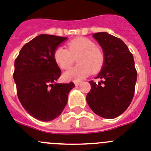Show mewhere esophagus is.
Returning a JSON list of instances; mask_svg holds the SVG:
<instances>
[{
  "label": "esophagus",
  "mask_w": 151,
  "mask_h": 151,
  "mask_svg": "<svg viewBox=\"0 0 151 151\" xmlns=\"http://www.w3.org/2000/svg\"><path fill=\"white\" fill-rule=\"evenodd\" d=\"M74 84H75V86H79L80 84H81V82L74 81Z\"/></svg>",
  "instance_id": "34e87169"
}]
</instances>
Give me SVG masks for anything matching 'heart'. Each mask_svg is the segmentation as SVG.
Returning a JSON list of instances; mask_svg holds the SVG:
<instances>
[{
  "instance_id": "heart-1",
  "label": "heart",
  "mask_w": 151,
  "mask_h": 151,
  "mask_svg": "<svg viewBox=\"0 0 151 151\" xmlns=\"http://www.w3.org/2000/svg\"><path fill=\"white\" fill-rule=\"evenodd\" d=\"M67 45V50L60 46L53 52L55 63L63 70L68 69L77 58L78 64L63 73L65 81H79L91 73L101 70L105 62V54L92 40L78 37L68 42Z\"/></svg>"
}]
</instances>
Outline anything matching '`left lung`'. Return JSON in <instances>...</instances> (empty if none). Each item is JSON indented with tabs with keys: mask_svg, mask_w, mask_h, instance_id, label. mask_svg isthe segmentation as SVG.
<instances>
[{
	"mask_svg": "<svg viewBox=\"0 0 151 151\" xmlns=\"http://www.w3.org/2000/svg\"><path fill=\"white\" fill-rule=\"evenodd\" d=\"M105 54V62L96 78L90 81L91 91L86 100L95 114L114 119L124 112L133 100L137 72L133 56L124 42L107 32L93 35Z\"/></svg>",
	"mask_w": 151,
	"mask_h": 151,
	"instance_id": "left-lung-1",
	"label": "left lung"
}]
</instances>
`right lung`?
<instances>
[{"label": "right lung", "instance_id": "1", "mask_svg": "<svg viewBox=\"0 0 151 151\" xmlns=\"http://www.w3.org/2000/svg\"><path fill=\"white\" fill-rule=\"evenodd\" d=\"M66 37L42 34L23 46L14 60L13 74L17 94L24 109L40 121L57 118L67 103L68 94L74 88L56 83L61 74L53 59L57 46Z\"/></svg>", "mask_w": 151, "mask_h": 151}]
</instances>
